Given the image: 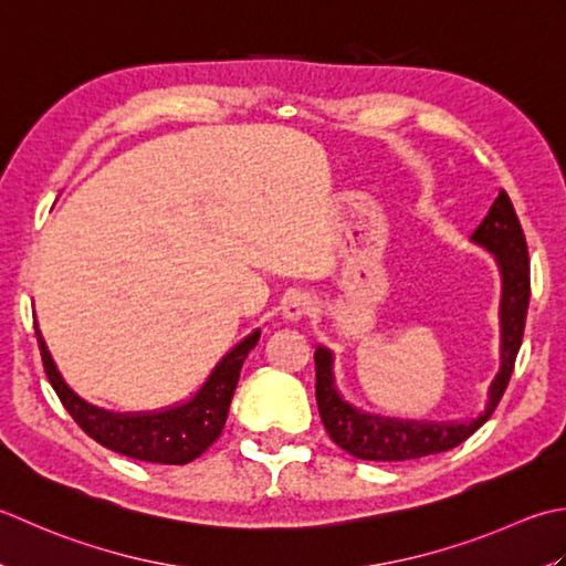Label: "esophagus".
Masks as SVG:
<instances>
[{"label":"esophagus","mask_w":566,"mask_h":566,"mask_svg":"<svg viewBox=\"0 0 566 566\" xmlns=\"http://www.w3.org/2000/svg\"><path fill=\"white\" fill-rule=\"evenodd\" d=\"M310 310H313V300L305 293H293L283 300V317L287 319H300L305 317Z\"/></svg>","instance_id":"esophagus-1"}]
</instances>
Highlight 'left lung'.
<instances>
[{
	"instance_id": "obj_1",
	"label": "left lung",
	"mask_w": 566,
	"mask_h": 566,
	"mask_svg": "<svg viewBox=\"0 0 566 566\" xmlns=\"http://www.w3.org/2000/svg\"><path fill=\"white\" fill-rule=\"evenodd\" d=\"M474 244L489 249L501 269V368L489 386V402L476 418L461 422H418L368 415L349 406L334 386L329 349L315 352V396L322 424L334 444L344 452L366 461H406L428 454H440L474 434L499 406L509 386L517 349L523 344V329L530 303V259L527 244L515 214V207L503 190L493 200L489 214L471 234Z\"/></svg>"
}]
</instances>
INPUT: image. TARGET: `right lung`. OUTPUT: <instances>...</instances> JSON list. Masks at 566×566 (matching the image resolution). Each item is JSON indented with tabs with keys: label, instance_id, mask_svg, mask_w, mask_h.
Listing matches in <instances>:
<instances>
[{
	"label": "right lung",
	"instance_id": "1",
	"mask_svg": "<svg viewBox=\"0 0 566 566\" xmlns=\"http://www.w3.org/2000/svg\"><path fill=\"white\" fill-rule=\"evenodd\" d=\"M39 349L45 376H49L53 390L61 398L63 408L83 428L85 434L99 442L112 452L132 457L151 464H188L198 459L224 430L229 402H232L241 364L249 352L256 347L261 329L251 332L237 347L219 361L210 378L190 400L180 402L158 412H109L90 406L77 398L65 380L57 374L51 359L49 347L36 329Z\"/></svg>",
	"mask_w": 566,
	"mask_h": 566
}]
</instances>
